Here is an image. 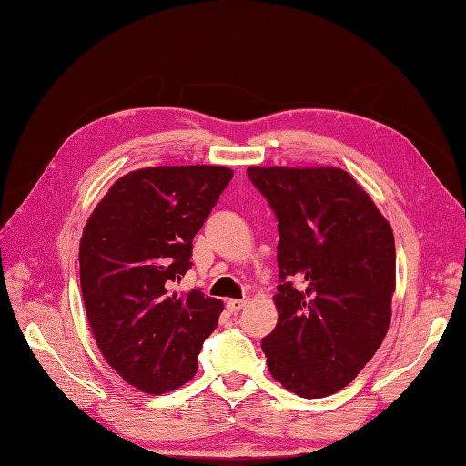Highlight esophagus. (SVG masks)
Returning <instances> with one entry per match:
<instances>
[{"label":"esophagus","mask_w":466,"mask_h":466,"mask_svg":"<svg viewBox=\"0 0 466 466\" xmlns=\"http://www.w3.org/2000/svg\"><path fill=\"white\" fill-rule=\"evenodd\" d=\"M245 306H247V300H237V299L227 300V310L229 312H239L245 309Z\"/></svg>","instance_id":"1"}]
</instances>
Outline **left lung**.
Listing matches in <instances>:
<instances>
[{"mask_svg": "<svg viewBox=\"0 0 466 466\" xmlns=\"http://www.w3.org/2000/svg\"><path fill=\"white\" fill-rule=\"evenodd\" d=\"M279 219L277 328L263 338L270 376L306 400L346 388L391 322L395 239L348 172L248 166Z\"/></svg>", "mask_w": 466, "mask_h": 466, "instance_id": "1", "label": "left lung"}]
</instances>
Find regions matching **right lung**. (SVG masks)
I'll return each instance as SVG.
<instances>
[{"label":"right lung","instance_id":"add662e5","mask_svg":"<svg viewBox=\"0 0 466 466\" xmlns=\"http://www.w3.org/2000/svg\"><path fill=\"white\" fill-rule=\"evenodd\" d=\"M233 177L225 166H157L122 176L83 229L78 263L90 332L106 364L150 395L177 390L218 328L223 302L176 292L191 241Z\"/></svg>","mask_w":466,"mask_h":466}]
</instances>
